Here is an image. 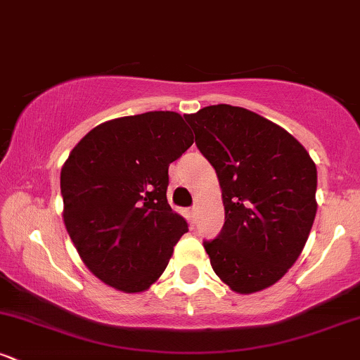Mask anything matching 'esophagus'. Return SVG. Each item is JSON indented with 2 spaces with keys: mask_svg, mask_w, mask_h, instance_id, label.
Returning <instances> with one entry per match:
<instances>
[{
  "mask_svg": "<svg viewBox=\"0 0 360 360\" xmlns=\"http://www.w3.org/2000/svg\"><path fill=\"white\" fill-rule=\"evenodd\" d=\"M189 213H191L193 217H196V214H198V205H193L191 208H189Z\"/></svg>",
  "mask_w": 360,
  "mask_h": 360,
  "instance_id": "34e87169",
  "label": "esophagus"
}]
</instances>
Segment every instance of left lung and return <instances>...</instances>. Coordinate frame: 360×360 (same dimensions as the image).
Wrapping results in <instances>:
<instances>
[{
	"label": "left lung",
	"instance_id": "1",
	"mask_svg": "<svg viewBox=\"0 0 360 360\" xmlns=\"http://www.w3.org/2000/svg\"><path fill=\"white\" fill-rule=\"evenodd\" d=\"M217 171L225 225L205 242L214 274L238 295L272 286L296 262L316 214V166L283 127L230 105L184 115Z\"/></svg>",
	"mask_w": 360,
	"mask_h": 360
}]
</instances>
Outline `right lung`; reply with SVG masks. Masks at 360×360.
Instances as JSON below:
<instances>
[{"instance_id":"add662e5","label":"right lung","mask_w":360,"mask_h":360,"mask_svg":"<svg viewBox=\"0 0 360 360\" xmlns=\"http://www.w3.org/2000/svg\"><path fill=\"white\" fill-rule=\"evenodd\" d=\"M194 139L176 111L100 123L60 169L62 218L84 266L123 292L147 291L166 271L188 223L167 203L169 164Z\"/></svg>"}]
</instances>
